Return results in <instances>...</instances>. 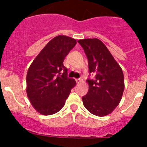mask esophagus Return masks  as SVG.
Listing matches in <instances>:
<instances>
[{
  "mask_svg": "<svg viewBox=\"0 0 147 147\" xmlns=\"http://www.w3.org/2000/svg\"><path fill=\"white\" fill-rule=\"evenodd\" d=\"M81 80H81V78H79V79H75V81H76V82L78 83H80L81 82Z\"/></svg>",
  "mask_w": 147,
  "mask_h": 147,
  "instance_id": "esophagus-1",
  "label": "esophagus"
}]
</instances>
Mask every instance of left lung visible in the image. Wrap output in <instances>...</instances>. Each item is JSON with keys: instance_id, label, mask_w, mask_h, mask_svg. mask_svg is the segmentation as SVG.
Here are the masks:
<instances>
[{"instance_id": "obj_1", "label": "left lung", "mask_w": 147, "mask_h": 147, "mask_svg": "<svg viewBox=\"0 0 147 147\" xmlns=\"http://www.w3.org/2000/svg\"><path fill=\"white\" fill-rule=\"evenodd\" d=\"M88 59L89 70L95 76L88 80L89 90L82 97L86 109L93 115H109L119 105L124 90V74L106 45L97 38L79 40Z\"/></svg>"}]
</instances>
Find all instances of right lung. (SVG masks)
I'll return each instance as SVG.
<instances>
[{"label":"right lung","instance_id":"obj_1","mask_svg":"<svg viewBox=\"0 0 147 147\" xmlns=\"http://www.w3.org/2000/svg\"><path fill=\"white\" fill-rule=\"evenodd\" d=\"M76 43V40L66 35L55 37L28 68L26 92L31 105L41 115L59 112L76 85L75 80L67 77V69L63 65L65 57Z\"/></svg>","mask_w":147,"mask_h":147}]
</instances>
